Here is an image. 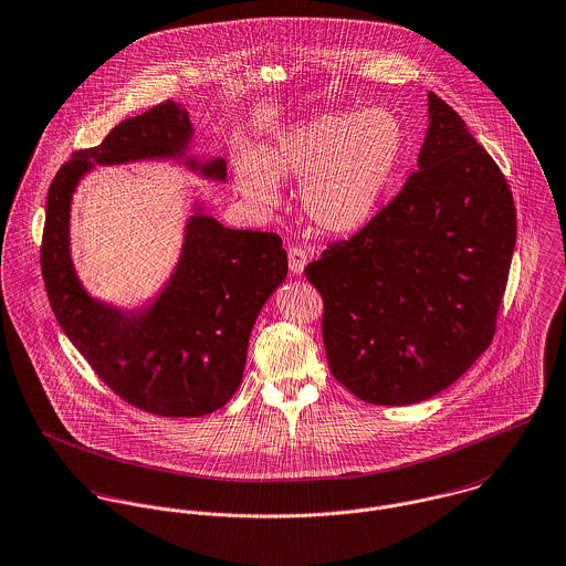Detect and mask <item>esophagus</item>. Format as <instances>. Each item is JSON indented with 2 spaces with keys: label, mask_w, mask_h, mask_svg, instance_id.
<instances>
[{
  "label": "esophagus",
  "mask_w": 566,
  "mask_h": 566,
  "mask_svg": "<svg viewBox=\"0 0 566 566\" xmlns=\"http://www.w3.org/2000/svg\"><path fill=\"white\" fill-rule=\"evenodd\" d=\"M287 261H290V272L292 274H303L305 265H307V250L301 245H290L287 248Z\"/></svg>",
  "instance_id": "esophagus-1"
}]
</instances>
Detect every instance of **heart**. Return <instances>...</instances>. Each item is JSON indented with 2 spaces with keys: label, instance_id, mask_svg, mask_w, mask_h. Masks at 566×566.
<instances>
[{
  "label": "heart",
  "instance_id": "1",
  "mask_svg": "<svg viewBox=\"0 0 566 566\" xmlns=\"http://www.w3.org/2000/svg\"><path fill=\"white\" fill-rule=\"evenodd\" d=\"M407 153L403 122L390 108L326 111L283 130L259 161L242 157L238 187L259 209H272L274 180H303V209L326 233L348 235L379 211Z\"/></svg>",
  "mask_w": 566,
  "mask_h": 566
}]
</instances>
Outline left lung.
I'll return each instance as SVG.
<instances>
[{"label":"left lung","instance_id":"8db88e82","mask_svg":"<svg viewBox=\"0 0 566 566\" xmlns=\"http://www.w3.org/2000/svg\"><path fill=\"white\" fill-rule=\"evenodd\" d=\"M427 99L418 169L399 196L305 268L323 296L328 368L366 403H420L478 361L516 243L499 165L444 99Z\"/></svg>","mask_w":566,"mask_h":566}]
</instances>
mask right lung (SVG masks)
<instances>
[{
  "instance_id": "add662e5",
  "label": "right lung",
  "mask_w": 566,
  "mask_h": 566,
  "mask_svg": "<svg viewBox=\"0 0 566 566\" xmlns=\"http://www.w3.org/2000/svg\"><path fill=\"white\" fill-rule=\"evenodd\" d=\"M189 113L167 99L117 124L99 146L78 150L48 191L41 272L52 312L95 375L126 403L165 418H196L229 403L242 384L248 339L270 294L287 276L276 233L235 231L196 207L180 259L161 294L119 310L86 294L70 250V209L93 165L171 159L211 180L227 161L187 155Z\"/></svg>"
}]
</instances>
